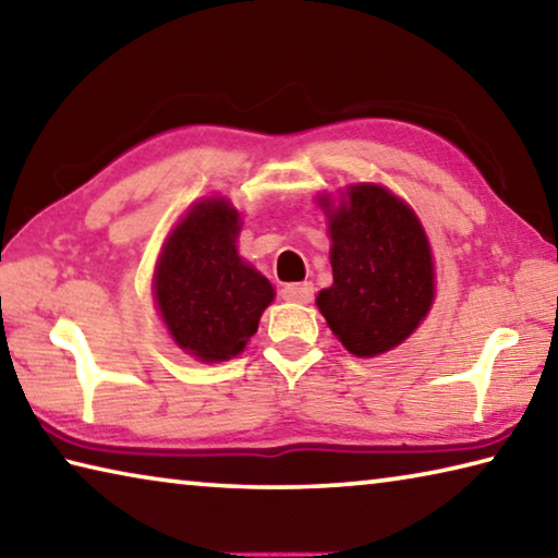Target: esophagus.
Returning <instances> with one entry per match:
<instances>
[{"label":"esophagus","mask_w":558,"mask_h":558,"mask_svg":"<svg viewBox=\"0 0 558 558\" xmlns=\"http://www.w3.org/2000/svg\"><path fill=\"white\" fill-rule=\"evenodd\" d=\"M313 282H288V286L280 288V298L288 302H302V305H305V302L313 300Z\"/></svg>","instance_id":"esophagus-1"}]
</instances>
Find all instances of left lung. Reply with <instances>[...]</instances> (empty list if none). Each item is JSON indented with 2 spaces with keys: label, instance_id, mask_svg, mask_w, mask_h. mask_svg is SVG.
Here are the masks:
<instances>
[{
  "label": "left lung",
  "instance_id": "1",
  "mask_svg": "<svg viewBox=\"0 0 558 558\" xmlns=\"http://www.w3.org/2000/svg\"><path fill=\"white\" fill-rule=\"evenodd\" d=\"M329 216L332 288L317 307L349 352L374 356L401 344L433 302L426 233L399 196L376 184L349 189Z\"/></svg>",
  "mask_w": 558,
  "mask_h": 558
}]
</instances>
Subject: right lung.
Segmentation results:
<instances>
[{"instance_id":"obj_1","label":"right lung","mask_w":558,"mask_h":558,"mask_svg":"<svg viewBox=\"0 0 558 558\" xmlns=\"http://www.w3.org/2000/svg\"><path fill=\"white\" fill-rule=\"evenodd\" d=\"M239 211L223 199L194 206L165 245L155 278L159 313L174 342L204 362L241 352L272 302V286L245 266Z\"/></svg>"}]
</instances>
